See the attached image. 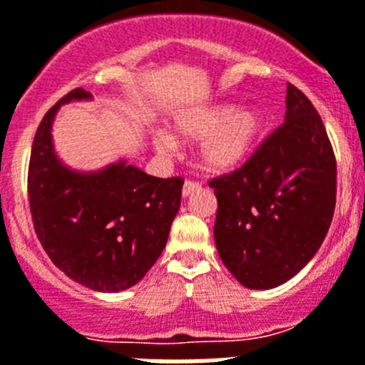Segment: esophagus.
I'll list each match as a JSON object with an SVG mask.
<instances>
[{
    "instance_id": "34e87169",
    "label": "esophagus",
    "mask_w": 365,
    "mask_h": 365,
    "mask_svg": "<svg viewBox=\"0 0 365 365\" xmlns=\"http://www.w3.org/2000/svg\"><path fill=\"white\" fill-rule=\"evenodd\" d=\"M198 189H200V183H198V182H185V183H183V189H182L183 198L191 196L192 192L198 191Z\"/></svg>"
}]
</instances>
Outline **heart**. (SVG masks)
I'll list each match as a JSON object with an SVG mask.
<instances>
[{"label": "heart", "instance_id": "obj_1", "mask_svg": "<svg viewBox=\"0 0 365 365\" xmlns=\"http://www.w3.org/2000/svg\"><path fill=\"white\" fill-rule=\"evenodd\" d=\"M264 121L259 110L235 104H207L187 110L173 119L174 135L183 143H196L198 163L211 174H224L242 167L261 141ZM152 147L160 156L176 150V139L158 128L152 132Z\"/></svg>", "mask_w": 365, "mask_h": 365}]
</instances>
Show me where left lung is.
<instances>
[{"mask_svg": "<svg viewBox=\"0 0 365 365\" xmlns=\"http://www.w3.org/2000/svg\"><path fill=\"white\" fill-rule=\"evenodd\" d=\"M209 187L218 202V255L242 287L268 290L299 274L327 235L336 205L334 152L305 93L288 84L284 125Z\"/></svg>", "mask_w": 365, "mask_h": 365, "instance_id": "1", "label": "left lung"}]
</instances>
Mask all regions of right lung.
<instances>
[{"instance_id":"obj_1","label":"right lung","mask_w":365,"mask_h":365,"mask_svg":"<svg viewBox=\"0 0 365 365\" xmlns=\"http://www.w3.org/2000/svg\"><path fill=\"white\" fill-rule=\"evenodd\" d=\"M91 101L82 88L51 108L36 130L29 204L38 240L56 268L95 292L138 284L163 252L182 200V178H156L126 160L75 170L60 160L53 121L60 106Z\"/></svg>"}]
</instances>
